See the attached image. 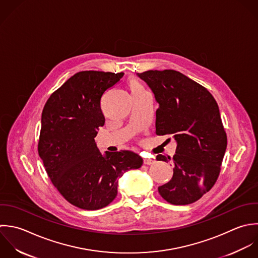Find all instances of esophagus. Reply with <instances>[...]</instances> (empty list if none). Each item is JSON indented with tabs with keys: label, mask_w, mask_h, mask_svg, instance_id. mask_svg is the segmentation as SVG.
Here are the masks:
<instances>
[{
	"label": "esophagus",
	"mask_w": 258,
	"mask_h": 258,
	"mask_svg": "<svg viewBox=\"0 0 258 258\" xmlns=\"http://www.w3.org/2000/svg\"><path fill=\"white\" fill-rule=\"evenodd\" d=\"M154 163H155V160L152 159V158H146V159H144V164H145V165H152V164H154Z\"/></svg>",
	"instance_id": "1"
}]
</instances>
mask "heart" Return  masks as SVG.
<instances>
[{"label":"heart","instance_id":"b5f03b06","mask_svg":"<svg viewBox=\"0 0 258 258\" xmlns=\"http://www.w3.org/2000/svg\"><path fill=\"white\" fill-rule=\"evenodd\" d=\"M128 87H130V90L132 91V93L140 92V91L144 90L143 86L137 80H131L128 83Z\"/></svg>","mask_w":258,"mask_h":258}]
</instances>
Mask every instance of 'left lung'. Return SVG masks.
Returning a JSON list of instances; mask_svg holds the SVG:
<instances>
[{
	"label": "left lung",
	"instance_id": "1",
	"mask_svg": "<svg viewBox=\"0 0 258 258\" xmlns=\"http://www.w3.org/2000/svg\"><path fill=\"white\" fill-rule=\"evenodd\" d=\"M137 75L155 95L156 134L172 135L177 144L173 159L158 155V161L174 163L172 179L158 188L173 205L199 200L217 181L227 148L219 107L202 85L175 70H149Z\"/></svg>",
	"mask_w": 258,
	"mask_h": 258
}]
</instances>
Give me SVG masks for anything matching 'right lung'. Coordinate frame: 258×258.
Instances as JSON below:
<instances>
[{
  "label": "right lung",
  "mask_w": 258,
  "mask_h": 258,
  "mask_svg": "<svg viewBox=\"0 0 258 258\" xmlns=\"http://www.w3.org/2000/svg\"><path fill=\"white\" fill-rule=\"evenodd\" d=\"M122 76L78 72L51 94L42 111L38 153L45 170L59 193L84 210L107 206L123 173L143 165L142 157L131 151L101 155L94 141L105 122L101 96Z\"/></svg>",
  "instance_id": "add662e5"
}]
</instances>
